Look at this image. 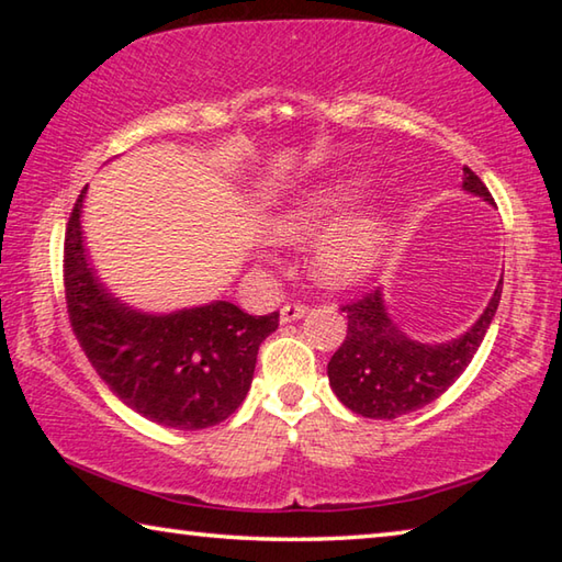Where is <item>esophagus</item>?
<instances>
[{
    "label": "esophagus",
    "instance_id": "obj_1",
    "mask_svg": "<svg viewBox=\"0 0 562 562\" xmlns=\"http://www.w3.org/2000/svg\"><path fill=\"white\" fill-rule=\"evenodd\" d=\"M307 304L304 302H288L284 304V307L280 310V319L284 322V325H288V322H294V319H300V317H304L307 315Z\"/></svg>",
    "mask_w": 562,
    "mask_h": 562
}]
</instances>
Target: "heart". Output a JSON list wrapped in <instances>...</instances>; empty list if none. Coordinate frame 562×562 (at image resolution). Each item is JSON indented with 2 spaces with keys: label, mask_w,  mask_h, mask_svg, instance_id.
I'll return each instance as SVG.
<instances>
[{
  "label": "heart",
  "mask_w": 562,
  "mask_h": 562,
  "mask_svg": "<svg viewBox=\"0 0 562 562\" xmlns=\"http://www.w3.org/2000/svg\"><path fill=\"white\" fill-rule=\"evenodd\" d=\"M361 193V180L339 176L304 190L274 221V233L284 240H304L329 223ZM384 240V221L376 213H357L327 227L312 247V270L317 280L341 288L364 278Z\"/></svg>",
  "instance_id": "heart-1"
}]
</instances>
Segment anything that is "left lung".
<instances>
[{
    "label": "left lung",
    "mask_w": 562,
    "mask_h": 562,
    "mask_svg": "<svg viewBox=\"0 0 562 562\" xmlns=\"http://www.w3.org/2000/svg\"><path fill=\"white\" fill-rule=\"evenodd\" d=\"M463 188L493 203L483 180L465 166ZM503 282L488 307L463 337L446 345H422L408 339L389 319L382 292L369 290L359 300L341 304L347 312V337L327 364L329 386L339 402L367 418H396L439 398L471 364L496 317Z\"/></svg>",
    "instance_id": "8db88e82"
}]
</instances>
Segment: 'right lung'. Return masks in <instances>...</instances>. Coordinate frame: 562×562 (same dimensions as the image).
<instances>
[{"label":"right lung","instance_id":"add662e5","mask_svg":"<svg viewBox=\"0 0 562 562\" xmlns=\"http://www.w3.org/2000/svg\"><path fill=\"white\" fill-rule=\"evenodd\" d=\"M76 198L64 237V292L76 339L123 404L170 429L198 431L225 422L250 389L262 339L280 312L252 317L231 302L173 315L123 307L93 278Z\"/></svg>","mask_w":562,"mask_h":562}]
</instances>
